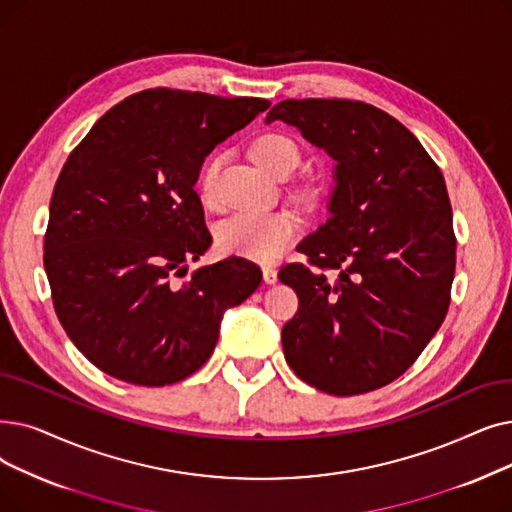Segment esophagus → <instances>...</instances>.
<instances>
[{
  "label": "esophagus",
  "mask_w": 512,
  "mask_h": 512,
  "mask_svg": "<svg viewBox=\"0 0 512 512\" xmlns=\"http://www.w3.org/2000/svg\"><path fill=\"white\" fill-rule=\"evenodd\" d=\"M261 270H263V280L268 284H274L278 280V272H276L274 265H263Z\"/></svg>",
  "instance_id": "34e87169"
}]
</instances>
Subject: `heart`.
<instances>
[{"label": "heart", "instance_id": "obj_1", "mask_svg": "<svg viewBox=\"0 0 512 512\" xmlns=\"http://www.w3.org/2000/svg\"><path fill=\"white\" fill-rule=\"evenodd\" d=\"M251 157L265 171L286 177L299 165L301 154L299 146L284 133H263L251 146ZM219 169L221 157L213 154L198 177L203 203L211 209L221 207ZM297 228L299 221L291 211H240L219 226L217 240L226 253L268 263L282 255Z\"/></svg>", "mask_w": 512, "mask_h": 512}]
</instances>
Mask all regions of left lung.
<instances>
[{"mask_svg":"<svg viewBox=\"0 0 512 512\" xmlns=\"http://www.w3.org/2000/svg\"><path fill=\"white\" fill-rule=\"evenodd\" d=\"M276 119L337 161L330 217L297 247L305 261L278 272L299 297L284 358L330 395L381 389L448 314L456 234L443 173L410 129L360 100H282Z\"/></svg>","mask_w":512,"mask_h":512,"instance_id":"obj_1","label":"left lung"}]
</instances>
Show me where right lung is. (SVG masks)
Listing matches in <instances>:
<instances>
[{
  "label": "right lung",
  "instance_id": "obj_1",
  "mask_svg": "<svg viewBox=\"0 0 512 512\" xmlns=\"http://www.w3.org/2000/svg\"><path fill=\"white\" fill-rule=\"evenodd\" d=\"M270 108L154 87L102 115L66 159L43 238L56 316L75 347L119 381H184L215 349L219 322L261 284L259 265L209 247L194 184L207 154Z\"/></svg>",
  "mask_w": 512,
  "mask_h": 512
}]
</instances>
